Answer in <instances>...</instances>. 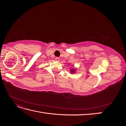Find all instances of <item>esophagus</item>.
Returning <instances> with one entry per match:
<instances>
[{"label": "esophagus", "mask_w": 126, "mask_h": 126, "mask_svg": "<svg viewBox=\"0 0 126 126\" xmlns=\"http://www.w3.org/2000/svg\"><path fill=\"white\" fill-rule=\"evenodd\" d=\"M55 59H56V60L57 61V62H59V60H60V58H59V57H56Z\"/></svg>", "instance_id": "1"}]
</instances>
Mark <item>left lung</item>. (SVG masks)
I'll return each instance as SVG.
<instances>
[{
	"label": "left lung",
	"instance_id": "obj_1",
	"mask_svg": "<svg viewBox=\"0 0 126 126\" xmlns=\"http://www.w3.org/2000/svg\"><path fill=\"white\" fill-rule=\"evenodd\" d=\"M70 72L71 74H75V73H76V69H74V68H72V69L70 70Z\"/></svg>",
	"mask_w": 126,
	"mask_h": 126
}]
</instances>
